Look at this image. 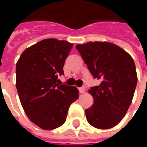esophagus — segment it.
I'll use <instances>...</instances> for the list:
<instances>
[{
	"label": "esophagus",
	"mask_w": 147,
	"mask_h": 147,
	"mask_svg": "<svg viewBox=\"0 0 147 147\" xmlns=\"http://www.w3.org/2000/svg\"><path fill=\"white\" fill-rule=\"evenodd\" d=\"M79 90H80V93H83L84 91H85V87H84V86L80 87V88H79Z\"/></svg>",
	"instance_id": "34e87169"
}]
</instances>
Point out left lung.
Listing matches in <instances>:
<instances>
[{
	"label": "left lung",
	"mask_w": 147,
	"mask_h": 147,
	"mask_svg": "<svg viewBox=\"0 0 147 147\" xmlns=\"http://www.w3.org/2000/svg\"><path fill=\"white\" fill-rule=\"evenodd\" d=\"M94 79L101 80L89 93L94 104L85 110L88 123L109 129L120 123L132 101L137 73L132 57L118 45L107 42H90L76 45Z\"/></svg>",
	"instance_id": "obj_1"
}]
</instances>
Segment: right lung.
<instances>
[{
    "label": "right lung",
    "instance_id": "add662e5",
    "mask_svg": "<svg viewBox=\"0 0 147 147\" xmlns=\"http://www.w3.org/2000/svg\"><path fill=\"white\" fill-rule=\"evenodd\" d=\"M72 43L42 40L26 49L16 67V89L27 116L44 130L55 129L66 120L71 104L79 98L76 86L60 84L64 61Z\"/></svg>",
    "mask_w": 147,
    "mask_h": 147
}]
</instances>
